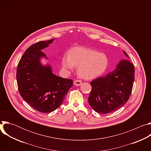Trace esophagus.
Instances as JSON below:
<instances>
[{"label": "esophagus", "mask_w": 151, "mask_h": 151, "mask_svg": "<svg viewBox=\"0 0 151 151\" xmlns=\"http://www.w3.org/2000/svg\"><path fill=\"white\" fill-rule=\"evenodd\" d=\"M73 83H74V85H75L76 86H79V85H82V81H81V80H78V79H76V80H75V81H74Z\"/></svg>", "instance_id": "34e87169"}]
</instances>
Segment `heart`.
Returning <instances> with one entry per match:
<instances>
[{
    "mask_svg": "<svg viewBox=\"0 0 151 151\" xmlns=\"http://www.w3.org/2000/svg\"><path fill=\"white\" fill-rule=\"evenodd\" d=\"M106 54L85 47H75L64 54L61 60L62 66L65 70H72L78 67V73L84 79H91L102 74L108 65Z\"/></svg>",
    "mask_w": 151,
    "mask_h": 151,
    "instance_id": "b5f03b06",
    "label": "heart"
}]
</instances>
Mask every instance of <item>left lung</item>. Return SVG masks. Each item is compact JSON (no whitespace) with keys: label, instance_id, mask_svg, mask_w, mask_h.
<instances>
[{"label":"left lung","instance_id":"left-lung-1","mask_svg":"<svg viewBox=\"0 0 151 151\" xmlns=\"http://www.w3.org/2000/svg\"><path fill=\"white\" fill-rule=\"evenodd\" d=\"M124 54L128 57L124 51ZM134 80V67L128 60H121L116 69L107 75L93 80L88 99L94 111L106 114L116 111L130 98Z\"/></svg>","mask_w":151,"mask_h":151}]
</instances>
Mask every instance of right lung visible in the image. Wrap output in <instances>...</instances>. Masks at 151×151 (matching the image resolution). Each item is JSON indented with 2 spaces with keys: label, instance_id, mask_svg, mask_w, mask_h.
I'll return each instance as SVG.
<instances>
[{
  "label": "right lung",
  "instance_id": "obj_1",
  "mask_svg": "<svg viewBox=\"0 0 151 151\" xmlns=\"http://www.w3.org/2000/svg\"><path fill=\"white\" fill-rule=\"evenodd\" d=\"M54 39L35 43L21 57L17 69V81L19 93L33 108L42 113L53 112L61 104L72 79L63 78L52 73L48 64L42 66V57H47L41 50L51 44Z\"/></svg>",
  "mask_w": 151,
  "mask_h": 151
}]
</instances>
